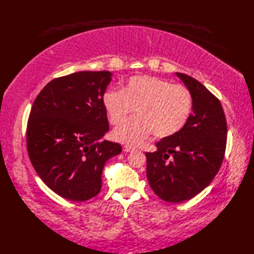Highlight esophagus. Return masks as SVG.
<instances>
[{"instance_id":"1","label":"esophagus","mask_w":254,"mask_h":254,"mask_svg":"<svg viewBox=\"0 0 254 254\" xmlns=\"http://www.w3.org/2000/svg\"><path fill=\"white\" fill-rule=\"evenodd\" d=\"M134 149H135V148L132 147V146H128V145H126V146L123 147V150L126 153H130V152H132V150H134Z\"/></svg>"}]
</instances>
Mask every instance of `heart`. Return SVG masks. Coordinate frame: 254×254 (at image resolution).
Masks as SVG:
<instances>
[{
	"mask_svg": "<svg viewBox=\"0 0 254 254\" xmlns=\"http://www.w3.org/2000/svg\"><path fill=\"white\" fill-rule=\"evenodd\" d=\"M104 107L113 126L122 123L135 109L137 116L113 131L116 141L137 145L149 134L158 138L175 135L186 127L194 107L187 86L152 75H135L122 89L105 93Z\"/></svg>",
	"mask_w": 254,
	"mask_h": 254,
	"instance_id": "obj_1",
	"label": "heart"
}]
</instances>
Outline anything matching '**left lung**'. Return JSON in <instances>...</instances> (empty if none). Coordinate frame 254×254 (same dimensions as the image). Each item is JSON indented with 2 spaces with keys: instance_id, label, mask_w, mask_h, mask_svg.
Listing matches in <instances>:
<instances>
[{
  "instance_id": "obj_1",
  "label": "left lung",
  "mask_w": 254,
  "mask_h": 254,
  "mask_svg": "<svg viewBox=\"0 0 254 254\" xmlns=\"http://www.w3.org/2000/svg\"><path fill=\"white\" fill-rule=\"evenodd\" d=\"M176 74L192 93V116L181 131L160 139L157 150L145 155L147 179L156 195L180 203L197 195L217 175L225 156L227 123L217 97L195 78Z\"/></svg>"
}]
</instances>
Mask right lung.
Masks as SVG:
<instances>
[{"instance_id":"obj_1","label":"right lung","mask_w":254,"mask_h":254,"mask_svg":"<svg viewBox=\"0 0 254 254\" xmlns=\"http://www.w3.org/2000/svg\"><path fill=\"white\" fill-rule=\"evenodd\" d=\"M108 71L58 77L36 97L27 122V150L36 172L58 195L84 202L101 190L106 161L121 153L102 139L109 131L104 94Z\"/></svg>"}]
</instances>
